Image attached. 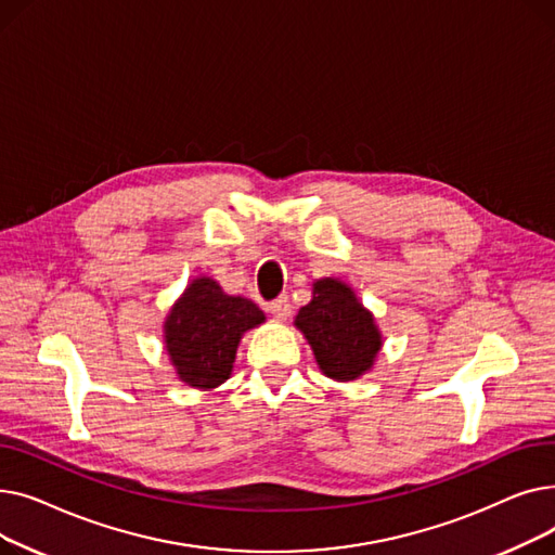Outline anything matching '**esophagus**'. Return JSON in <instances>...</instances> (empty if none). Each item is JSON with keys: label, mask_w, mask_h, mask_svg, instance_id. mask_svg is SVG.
Returning a JSON list of instances; mask_svg holds the SVG:
<instances>
[{"label": "esophagus", "mask_w": 555, "mask_h": 555, "mask_svg": "<svg viewBox=\"0 0 555 555\" xmlns=\"http://www.w3.org/2000/svg\"><path fill=\"white\" fill-rule=\"evenodd\" d=\"M270 312L274 317H279V319H285L289 314V299H287V295H281L274 301H270Z\"/></svg>", "instance_id": "esophagus-1"}]
</instances>
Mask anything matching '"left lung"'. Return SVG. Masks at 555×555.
<instances>
[{
  "mask_svg": "<svg viewBox=\"0 0 555 555\" xmlns=\"http://www.w3.org/2000/svg\"><path fill=\"white\" fill-rule=\"evenodd\" d=\"M295 324L312 346L319 369L339 383L369 371L383 344L371 312L337 279L314 283L312 301L299 310Z\"/></svg>",
  "mask_w": 555,
  "mask_h": 555,
  "instance_id": "1",
  "label": "left lung"
}]
</instances>
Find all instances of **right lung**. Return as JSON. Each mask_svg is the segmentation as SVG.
I'll return each instance as SVG.
<instances>
[{"label": "right lung", "mask_w": 555, "mask_h": 555, "mask_svg": "<svg viewBox=\"0 0 555 555\" xmlns=\"http://www.w3.org/2000/svg\"><path fill=\"white\" fill-rule=\"evenodd\" d=\"M266 322L262 310L229 297L214 279H195L166 319V351L180 380L195 389L222 385L245 331Z\"/></svg>", "instance_id": "1"}]
</instances>
